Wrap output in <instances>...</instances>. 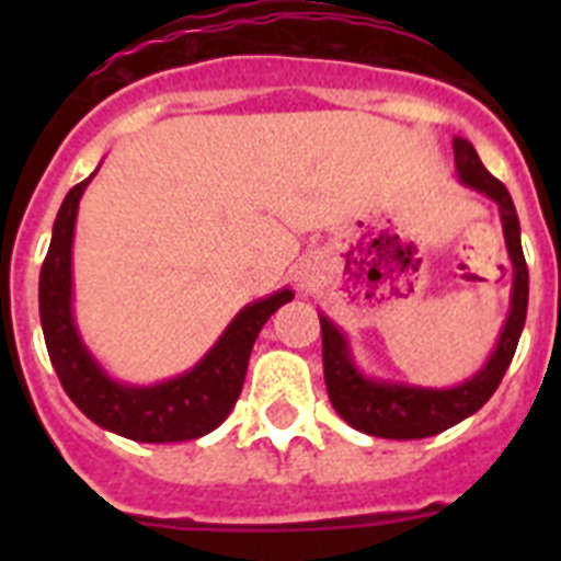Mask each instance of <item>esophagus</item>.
<instances>
[{
	"instance_id": "1",
	"label": "esophagus",
	"mask_w": 561,
	"mask_h": 561,
	"mask_svg": "<svg viewBox=\"0 0 561 561\" xmlns=\"http://www.w3.org/2000/svg\"><path fill=\"white\" fill-rule=\"evenodd\" d=\"M317 275H320V272H317L314 261H304V264H297V270H295V280L300 289H314Z\"/></svg>"
}]
</instances>
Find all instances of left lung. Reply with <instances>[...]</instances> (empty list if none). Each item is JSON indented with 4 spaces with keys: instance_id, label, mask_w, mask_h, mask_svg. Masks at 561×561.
I'll list each match as a JSON object with an SVG mask.
<instances>
[{
    "instance_id": "8db88e82",
    "label": "left lung",
    "mask_w": 561,
    "mask_h": 561,
    "mask_svg": "<svg viewBox=\"0 0 561 561\" xmlns=\"http://www.w3.org/2000/svg\"><path fill=\"white\" fill-rule=\"evenodd\" d=\"M455 173L458 182L472 191L483 193L497 205L500 225H503L505 250L512 261V297L508 314L500 329L492 354L469 379L453 388H424L399 379H376L365 374L351 348L348 334L320 311V331H323V376L329 399L342 421L351 427L376 438H430L444 430L455 427L463 419L478 413L492 399L505 370L512 365L519 334L528 311V266H525L523 241H519V219L514 210L512 193L500 180L485 171L478 151L469 140L455 137Z\"/></svg>"
}]
</instances>
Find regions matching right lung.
<instances>
[{
    "mask_svg": "<svg viewBox=\"0 0 561 561\" xmlns=\"http://www.w3.org/2000/svg\"><path fill=\"white\" fill-rule=\"evenodd\" d=\"M98 173V168H95ZM89 173L64 196L53 225L47 257L38 275V314H42L47 354L64 390L76 408L98 427L140 444H180L213 433L236 408L244 388L252 345L264 323L295 291L289 286L252 300L232 317L221 336L213 342L185 374L153 385L114 379L98 356L89 351L76 323V286H72V241H76L78 205L83 191L95 180Z\"/></svg>",
    "mask_w": 561,
    "mask_h": 561,
    "instance_id": "1",
    "label": "right lung"
}]
</instances>
